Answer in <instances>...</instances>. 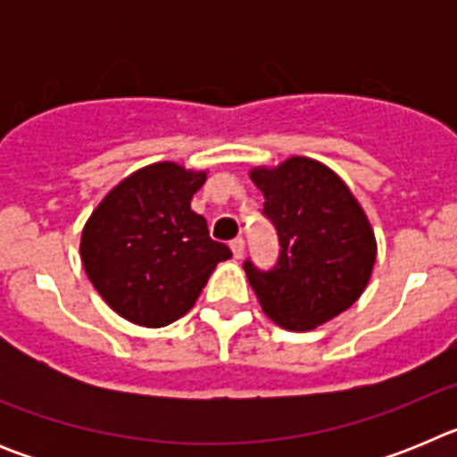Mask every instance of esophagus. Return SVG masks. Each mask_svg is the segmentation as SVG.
<instances>
[{
    "instance_id": "1",
    "label": "esophagus",
    "mask_w": 457,
    "mask_h": 457,
    "mask_svg": "<svg viewBox=\"0 0 457 457\" xmlns=\"http://www.w3.org/2000/svg\"><path fill=\"white\" fill-rule=\"evenodd\" d=\"M231 252L236 258H242V253H245V240H242V237L231 240Z\"/></svg>"
}]
</instances>
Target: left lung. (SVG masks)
I'll return each mask as SVG.
<instances>
[{
	"label": "left lung",
	"mask_w": 457,
	"mask_h": 457,
	"mask_svg": "<svg viewBox=\"0 0 457 457\" xmlns=\"http://www.w3.org/2000/svg\"><path fill=\"white\" fill-rule=\"evenodd\" d=\"M252 180L281 247L270 270L245 261L265 313L284 329L306 332L350 309L369 284L378 245L348 185L309 157L253 169Z\"/></svg>",
	"instance_id": "1"
}]
</instances>
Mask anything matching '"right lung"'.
Returning a JSON list of instances; mask_svg holds the SVG:
<instances>
[{
    "mask_svg": "<svg viewBox=\"0 0 457 457\" xmlns=\"http://www.w3.org/2000/svg\"><path fill=\"white\" fill-rule=\"evenodd\" d=\"M205 171L157 162L120 180L82 231V263L93 288L125 320L164 327L194 306L231 249L215 242L189 204Z\"/></svg>",
    "mask_w": 457,
    "mask_h": 457,
    "instance_id": "obj_1",
    "label": "right lung"
}]
</instances>
